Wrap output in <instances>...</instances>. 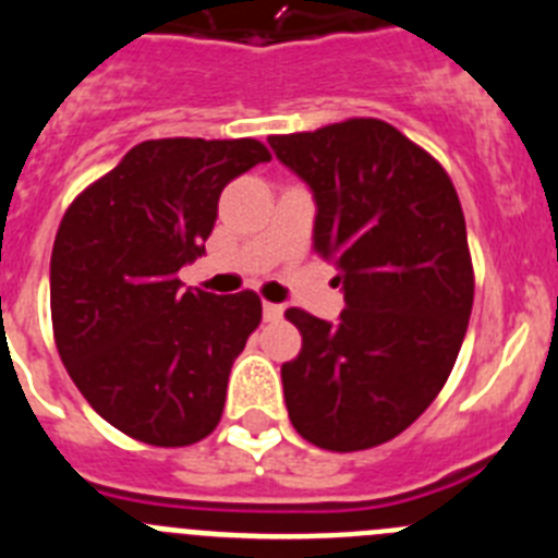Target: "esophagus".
Masks as SVG:
<instances>
[{
  "instance_id": "1",
  "label": "esophagus",
  "mask_w": 558,
  "mask_h": 558,
  "mask_svg": "<svg viewBox=\"0 0 558 558\" xmlns=\"http://www.w3.org/2000/svg\"><path fill=\"white\" fill-rule=\"evenodd\" d=\"M263 315H265V322H279V318H282L284 315V307L282 304H274V302H265L263 304Z\"/></svg>"
}]
</instances>
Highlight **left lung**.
Returning <instances> with one entry per match:
<instances>
[{"label":"left lung","mask_w":558,"mask_h":558,"mask_svg":"<svg viewBox=\"0 0 558 558\" xmlns=\"http://www.w3.org/2000/svg\"><path fill=\"white\" fill-rule=\"evenodd\" d=\"M313 190V248L340 270L338 324L290 307L302 352L282 366L299 436L332 452L386 445L445 388L461 352L475 274L450 175L372 117L268 136Z\"/></svg>","instance_id":"left-lung-1"}]
</instances>
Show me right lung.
<instances>
[{
	"label": "right lung",
	"mask_w": 558,
	"mask_h": 558,
	"mask_svg": "<svg viewBox=\"0 0 558 558\" xmlns=\"http://www.w3.org/2000/svg\"><path fill=\"white\" fill-rule=\"evenodd\" d=\"M256 140H150L72 201L49 259L52 332L86 402L125 436L186 447L223 416L236 354L263 322L254 290L181 288Z\"/></svg>",
	"instance_id": "add662e5"
}]
</instances>
